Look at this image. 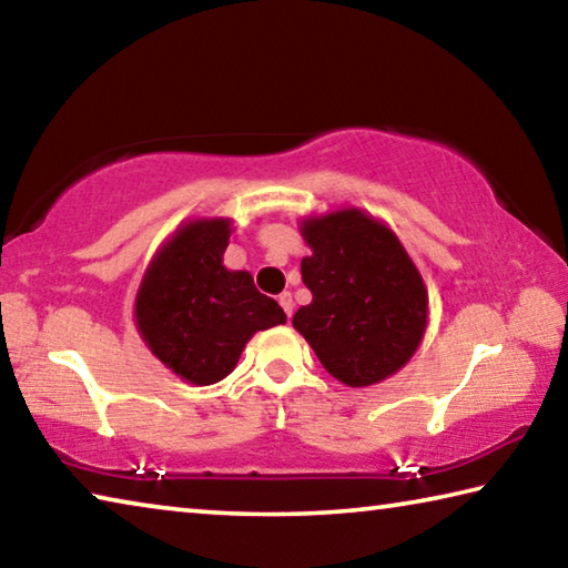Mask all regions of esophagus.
<instances>
[{"mask_svg": "<svg viewBox=\"0 0 568 568\" xmlns=\"http://www.w3.org/2000/svg\"><path fill=\"white\" fill-rule=\"evenodd\" d=\"M277 303H281L283 305V311H285V315H287V318H291V315H293V295L291 293H281V295H277Z\"/></svg>", "mask_w": 568, "mask_h": 568, "instance_id": "1", "label": "esophagus"}]
</instances>
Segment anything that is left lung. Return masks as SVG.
I'll return each mask as SVG.
<instances>
[{
    "label": "left lung",
    "mask_w": 568,
    "mask_h": 568,
    "mask_svg": "<svg viewBox=\"0 0 568 568\" xmlns=\"http://www.w3.org/2000/svg\"><path fill=\"white\" fill-rule=\"evenodd\" d=\"M297 230L311 247L301 273L313 301L297 307L293 328L343 386L390 378L428 328V291L408 250L355 205L305 215Z\"/></svg>",
    "instance_id": "obj_1"
}]
</instances>
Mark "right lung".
Returning <instances> with one entry per match:
<instances>
[{
	"label": "right lung",
	"mask_w": 568,
	"mask_h": 568,
	"mask_svg": "<svg viewBox=\"0 0 568 568\" xmlns=\"http://www.w3.org/2000/svg\"><path fill=\"white\" fill-rule=\"evenodd\" d=\"M230 217H190L162 240L134 295V328L148 351L190 386H213L233 373L257 331L285 323L247 271L223 255Z\"/></svg>",
	"instance_id": "1"
}]
</instances>
